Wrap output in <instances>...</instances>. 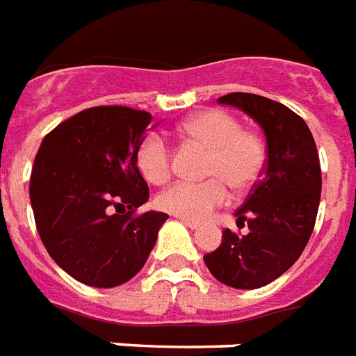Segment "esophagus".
I'll use <instances>...</instances> for the list:
<instances>
[{
    "label": "esophagus",
    "mask_w": 356,
    "mask_h": 356,
    "mask_svg": "<svg viewBox=\"0 0 356 356\" xmlns=\"http://www.w3.org/2000/svg\"><path fill=\"white\" fill-rule=\"evenodd\" d=\"M179 220H181V222H183L186 228H191V230H198V228H200L198 222H194V220H188V218H179Z\"/></svg>",
    "instance_id": "1"
}]
</instances>
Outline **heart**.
Masks as SVG:
<instances>
[{
  "mask_svg": "<svg viewBox=\"0 0 356 356\" xmlns=\"http://www.w3.org/2000/svg\"><path fill=\"white\" fill-rule=\"evenodd\" d=\"M181 134L207 149L204 183L179 181L162 194L156 205L173 217L204 220L217 207L226 204L230 185L234 191H245L259 181L264 170L266 149L262 139L252 131L241 130V124L230 113L205 109L194 113L179 126ZM136 164L149 183L162 185L170 179V145L160 134H149L141 139L136 151Z\"/></svg>",
  "mask_w": 356,
  "mask_h": 356,
  "instance_id": "1",
  "label": "heart"
}]
</instances>
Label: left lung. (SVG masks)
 <instances>
[{"instance_id": "8db88e82", "label": "left lung", "mask_w": 356, "mask_h": 356, "mask_svg": "<svg viewBox=\"0 0 356 356\" xmlns=\"http://www.w3.org/2000/svg\"><path fill=\"white\" fill-rule=\"evenodd\" d=\"M218 104L238 107L262 128L268 162L262 181L236 211L249 232H222L218 249L204 262L225 285L260 289L283 275L309 241L323 183L317 147L304 120L279 102L232 92Z\"/></svg>"}]
</instances>
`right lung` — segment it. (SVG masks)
<instances>
[{
    "label": "right lung",
    "mask_w": 356,
    "mask_h": 356,
    "mask_svg": "<svg viewBox=\"0 0 356 356\" xmlns=\"http://www.w3.org/2000/svg\"><path fill=\"white\" fill-rule=\"evenodd\" d=\"M151 113L92 107L44 136L30 200L44 249L65 273L97 289L130 281L156 243L168 215L134 211L149 200L136 151Z\"/></svg>",
    "instance_id": "right-lung-1"
}]
</instances>
